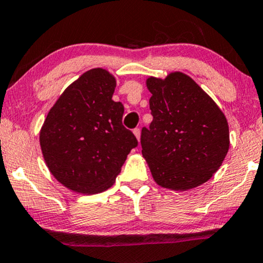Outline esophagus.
I'll return each mask as SVG.
<instances>
[{
    "label": "esophagus",
    "instance_id": "esophagus-1",
    "mask_svg": "<svg viewBox=\"0 0 263 263\" xmlns=\"http://www.w3.org/2000/svg\"><path fill=\"white\" fill-rule=\"evenodd\" d=\"M133 133H134L135 138H137V139H138V141H140V135H141L140 128H137V129H134V130H133Z\"/></svg>",
    "mask_w": 263,
    "mask_h": 263
}]
</instances>
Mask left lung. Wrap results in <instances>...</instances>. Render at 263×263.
<instances>
[{"label":"left lung","mask_w":263,"mask_h":263,"mask_svg":"<svg viewBox=\"0 0 263 263\" xmlns=\"http://www.w3.org/2000/svg\"><path fill=\"white\" fill-rule=\"evenodd\" d=\"M150 128H142V156L152 178L167 189L185 191L206 183L229 150V126L216 102L186 74L150 77Z\"/></svg>","instance_id":"1"}]
</instances>
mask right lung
I'll list each match as a JSON object with an SVG mask.
<instances>
[{"mask_svg": "<svg viewBox=\"0 0 263 263\" xmlns=\"http://www.w3.org/2000/svg\"><path fill=\"white\" fill-rule=\"evenodd\" d=\"M116 78L93 68L73 82L50 109L40 130L42 156L52 176L79 194L111 187L134 134L122 124L124 107L112 100Z\"/></svg>", "mask_w": 263, "mask_h": 263, "instance_id": "add662e5", "label": "right lung"}]
</instances>
